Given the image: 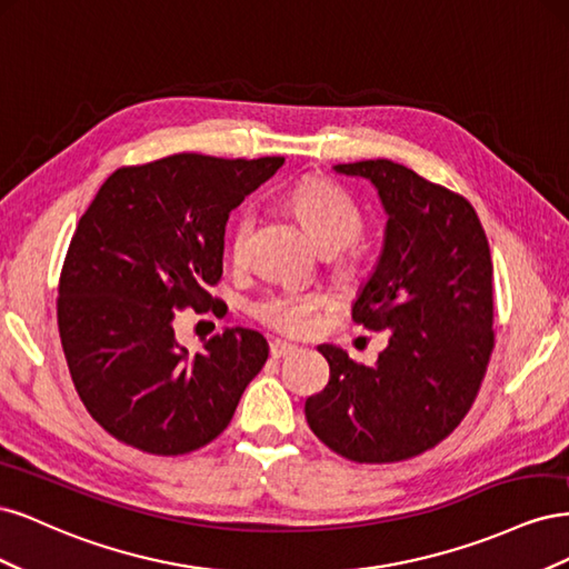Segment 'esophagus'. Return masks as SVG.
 I'll list each match as a JSON object with an SVG mask.
<instances>
[{"mask_svg":"<svg viewBox=\"0 0 569 569\" xmlns=\"http://www.w3.org/2000/svg\"><path fill=\"white\" fill-rule=\"evenodd\" d=\"M295 351H297L295 343L282 341V339H274V341L270 343V356H272V358H284V356H291Z\"/></svg>","mask_w":569,"mask_h":569,"instance_id":"34e87169","label":"esophagus"}]
</instances>
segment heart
<instances>
[{"mask_svg": "<svg viewBox=\"0 0 569 569\" xmlns=\"http://www.w3.org/2000/svg\"><path fill=\"white\" fill-rule=\"evenodd\" d=\"M289 206L301 220L303 230L313 239L318 249H347L363 230V216L358 206L330 182H303L289 194ZM253 230V216L242 213L232 234V256L242 261L249 249ZM330 303L325 291L282 289L272 291L253 306L256 318L268 327L291 337H301L313 330L318 313Z\"/></svg>", "mask_w": 569, "mask_h": 569, "instance_id": "1", "label": "heart"}]
</instances>
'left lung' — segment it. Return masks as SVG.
I'll return each instance as SVG.
<instances>
[{
	"label": "left lung",
	"instance_id": "8db88e82",
	"mask_svg": "<svg viewBox=\"0 0 569 569\" xmlns=\"http://www.w3.org/2000/svg\"><path fill=\"white\" fill-rule=\"evenodd\" d=\"M335 170L368 180L387 213L382 251L358 289L353 320L389 339L372 368L320 343L330 382L306 401V420L343 458L406 460L453 432L487 372L489 242L468 199L416 170L387 159Z\"/></svg>",
	"mask_w": 569,
	"mask_h": 569
}]
</instances>
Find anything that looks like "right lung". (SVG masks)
Instances as JSON below:
<instances>
[{
    "label": "right lung",
    "mask_w": 569,
    "mask_h": 569,
    "mask_svg": "<svg viewBox=\"0 0 569 569\" xmlns=\"http://www.w3.org/2000/svg\"><path fill=\"white\" fill-rule=\"evenodd\" d=\"M282 157L176 153L118 168L78 220L59 282V335L78 396L111 437L157 456L213 441L268 360V341L222 327L189 353L176 311L218 308L226 226Z\"/></svg>",
    "instance_id": "add662e5"
}]
</instances>
